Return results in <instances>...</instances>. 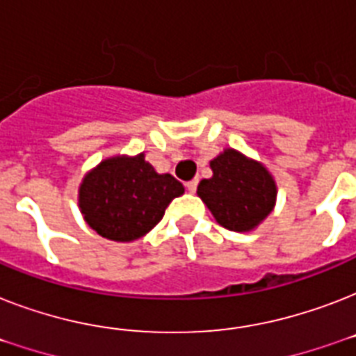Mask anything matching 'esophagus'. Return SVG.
Instances as JSON below:
<instances>
[{"mask_svg":"<svg viewBox=\"0 0 356 356\" xmlns=\"http://www.w3.org/2000/svg\"><path fill=\"white\" fill-rule=\"evenodd\" d=\"M197 184H200V179H192V181H188V183H186V190L194 194L195 190H197Z\"/></svg>","mask_w":356,"mask_h":356,"instance_id":"obj_1","label":"esophagus"}]
</instances>
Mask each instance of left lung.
<instances>
[{"mask_svg":"<svg viewBox=\"0 0 356 356\" xmlns=\"http://www.w3.org/2000/svg\"><path fill=\"white\" fill-rule=\"evenodd\" d=\"M212 177L203 179L197 194L216 222L243 233L257 227L273 209L277 188L262 164L225 149L211 162Z\"/></svg>","mask_w":356,"mask_h":356,"instance_id":"left-lung-1","label":"left lung"}]
</instances>
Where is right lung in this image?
<instances>
[{
  "label": "right lung",
  "mask_w": 356,
  "mask_h": 356,
  "mask_svg": "<svg viewBox=\"0 0 356 356\" xmlns=\"http://www.w3.org/2000/svg\"><path fill=\"white\" fill-rule=\"evenodd\" d=\"M183 192L177 179L156 173L144 155L116 156L86 175L79 188V207L97 234L131 242L149 233L173 197Z\"/></svg>",
  "instance_id": "obj_1"
}]
</instances>
